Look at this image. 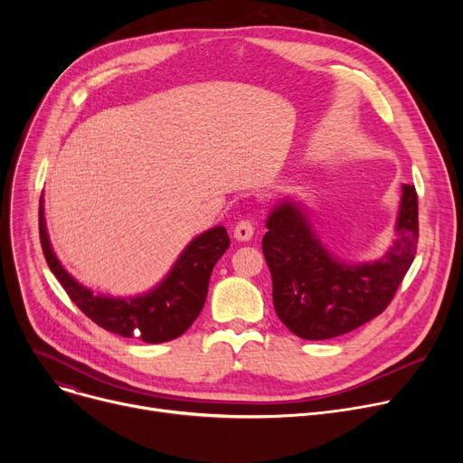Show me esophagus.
<instances>
[{"mask_svg":"<svg viewBox=\"0 0 463 463\" xmlns=\"http://www.w3.org/2000/svg\"><path fill=\"white\" fill-rule=\"evenodd\" d=\"M253 232H255V227L250 219H241V222H238V225L234 227V238L238 241H250L253 238Z\"/></svg>","mask_w":463,"mask_h":463,"instance_id":"esophagus-1","label":"esophagus"}]
</instances>
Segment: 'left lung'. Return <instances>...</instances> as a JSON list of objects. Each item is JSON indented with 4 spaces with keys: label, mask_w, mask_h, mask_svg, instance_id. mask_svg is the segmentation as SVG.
<instances>
[{
    "label": "left lung",
    "mask_w": 463,
    "mask_h": 463,
    "mask_svg": "<svg viewBox=\"0 0 463 463\" xmlns=\"http://www.w3.org/2000/svg\"><path fill=\"white\" fill-rule=\"evenodd\" d=\"M262 253L281 323L302 339H330L375 319L391 304L417 253L419 199L402 185L392 246L375 260L347 262L319 238L302 201L281 199L266 217Z\"/></svg>",
    "instance_id": "8db88e82"
}]
</instances>
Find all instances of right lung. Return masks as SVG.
<instances>
[{
	"label": "right lung",
	"mask_w": 463,
	"mask_h": 463,
	"mask_svg": "<svg viewBox=\"0 0 463 463\" xmlns=\"http://www.w3.org/2000/svg\"><path fill=\"white\" fill-rule=\"evenodd\" d=\"M39 234L48 269L86 317L112 334L137 337L144 344L170 342L194 323L204 307L213 266L231 244L223 225L212 227L189 241L173 269L156 287L137 297H110L93 293L65 270L48 238L43 197Z\"/></svg>",
	"instance_id": "1"
}]
</instances>
